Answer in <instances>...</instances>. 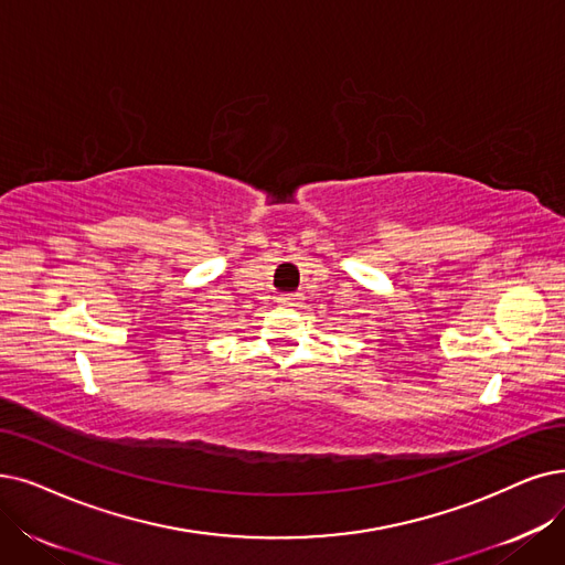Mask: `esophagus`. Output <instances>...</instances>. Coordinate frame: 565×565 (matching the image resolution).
I'll use <instances>...</instances> for the list:
<instances>
[{"label": "esophagus", "instance_id": "obj_1", "mask_svg": "<svg viewBox=\"0 0 565 565\" xmlns=\"http://www.w3.org/2000/svg\"><path fill=\"white\" fill-rule=\"evenodd\" d=\"M301 301H303L301 291H291V295H280V297H278V303H280V306H297V303H301Z\"/></svg>", "mask_w": 565, "mask_h": 565}]
</instances>
